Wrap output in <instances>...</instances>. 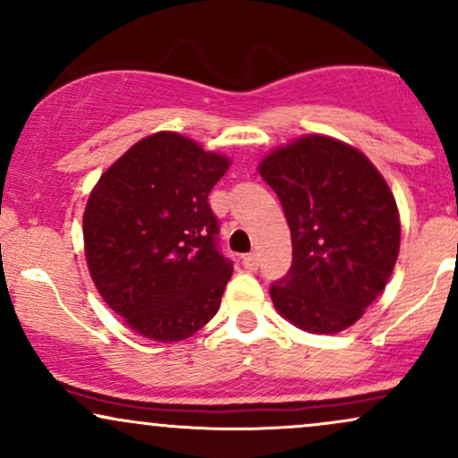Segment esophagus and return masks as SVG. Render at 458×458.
Listing matches in <instances>:
<instances>
[{"label":"esophagus","instance_id":"obj_1","mask_svg":"<svg viewBox=\"0 0 458 458\" xmlns=\"http://www.w3.org/2000/svg\"><path fill=\"white\" fill-rule=\"evenodd\" d=\"M243 267L247 271H256L259 269V256L256 254H245L243 256Z\"/></svg>","mask_w":458,"mask_h":458}]
</instances>
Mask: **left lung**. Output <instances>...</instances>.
<instances>
[{"mask_svg": "<svg viewBox=\"0 0 458 458\" xmlns=\"http://www.w3.org/2000/svg\"><path fill=\"white\" fill-rule=\"evenodd\" d=\"M280 198L293 265L273 306L308 334H338L381 295L401 250V217L370 159L327 135H303L259 165Z\"/></svg>", "mask_w": 458, "mask_h": 458, "instance_id": "1", "label": "left lung"}]
</instances>
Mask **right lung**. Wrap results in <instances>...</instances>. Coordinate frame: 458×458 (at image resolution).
I'll list each match as a JSON object with an SVG mask.
<instances>
[{"instance_id": "1", "label": "right lung", "mask_w": 458, "mask_h": 458, "mask_svg": "<svg viewBox=\"0 0 458 458\" xmlns=\"http://www.w3.org/2000/svg\"><path fill=\"white\" fill-rule=\"evenodd\" d=\"M230 167L172 131L140 140L94 185L83 213L92 282L127 327L178 343L217 314L233 262L208 193Z\"/></svg>"}]
</instances>
